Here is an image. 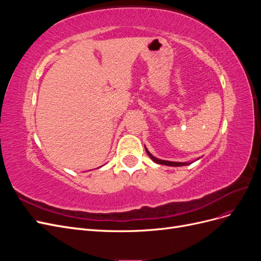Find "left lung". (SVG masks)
Returning <instances> with one entry per match:
<instances>
[{
  "mask_svg": "<svg viewBox=\"0 0 261 261\" xmlns=\"http://www.w3.org/2000/svg\"><path fill=\"white\" fill-rule=\"evenodd\" d=\"M146 149V152L147 154L151 158V159L155 162V163H159V164H164V165H170V167H181V165H187V164H191V163H187V162H172V161H165V160H160V159H156L155 156H153L151 153H150L147 148Z\"/></svg>",
  "mask_w": 261,
  "mask_h": 261,
  "instance_id": "obj_1",
  "label": "left lung"
}]
</instances>
